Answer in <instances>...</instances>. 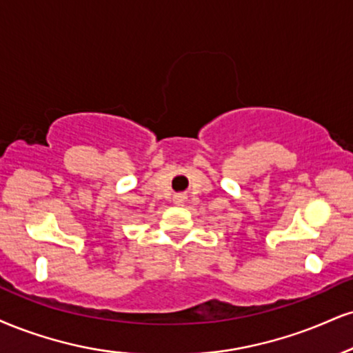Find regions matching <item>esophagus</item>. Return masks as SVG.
I'll return each mask as SVG.
<instances>
[{"label": "esophagus", "instance_id": "esophagus-1", "mask_svg": "<svg viewBox=\"0 0 353 353\" xmlns=\"http://www.w3.org/2000/svg\"><path fill=\"white\" fill-rule=\"evenodd\" d=\"M185 199H188V197H185V194H176L172 197V202L176 203V205H182V203L185 202Z\"/></svg>", "mask_w": 353, "mask_h": 353}]
</instances>
